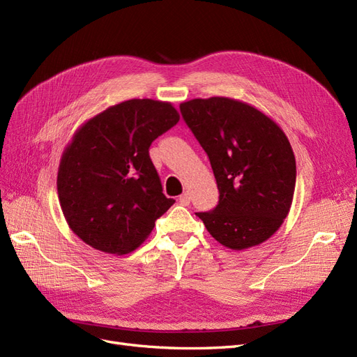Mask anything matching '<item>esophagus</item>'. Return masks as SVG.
<instances>
[{"instance_id":"esophagus-1","label":"esophagus","mask_w":357,"mask_h":357,"mask_svg":"<svg viewBox=\"0 0 357 357\" xmlns=\"http://www.w3.org/2000/svg\"><path fill=\"white\" fill-rule=\"evenodd\" d=\"M178 201H180V204H181V205H189V202H190V195H189L188 192L181 193L180 198H178Z\"/></svg>"}]
</instances>
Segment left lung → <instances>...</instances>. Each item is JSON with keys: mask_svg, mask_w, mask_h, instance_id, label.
Returning a JSON list of instances; mask_svg holds the SVG:
<instances>
[{"mask_svg": "<svg viewBox=\"0 0 357 357\" xmlns=\"http://www.w3.org/2000/svg\"><path fill=\"white\" fill-rule=\"evenodd\" d=\"M207 153L219 204L197 213L214 240L232 250L266 241L289 214L296 162L286 134L262 112L225 96L180 104Z\"/></svg>", "mask_w": 357, "mask_h": 357, "instance_id": "left-lung-1", "label": "left lung"}]
</instances>
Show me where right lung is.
<instances>
[{
    "label": "right lung",
    "instance_id": "1",
    "mask_svg": "<svg viewBox=\"0 0 357 357\" xmlns=\"http://www.w3.org/2000/svg\"><path fill=\"white\" fill-rule=\"evenodd\" d=\"M180 116L169 102L129 100L89 119L63 150L58 197L71 231L88 245L126 255L176 201L162 193L150 144Z\"/></svg>",
    "mask_w": 357,
    "mask_h": 357
}]
</instances>
